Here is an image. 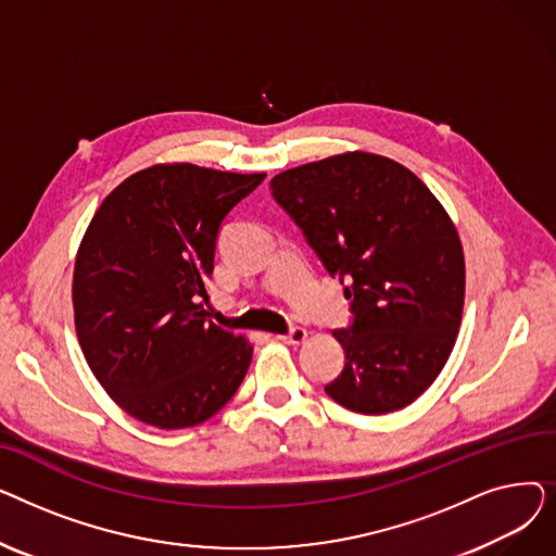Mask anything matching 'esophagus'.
Returning <instances> with one entry per match:
<instances>
[{"label": "esophagus", "instance_id": "34e87169", "mask_svg": "<svg viewBox=\"0 0 556 556\" xmlns=\"http://www.w3.org/2000/svg\"><path fill=\"white\" fill-rule=\"evenodd\" d=\"M279 340H283V342H288V344H300V342H304V340H306V329H302V327H293V329H290L288 333H281V336H279Z\"/></svg>", "mask_w": 556, "mask_h": 556}]
</instances>
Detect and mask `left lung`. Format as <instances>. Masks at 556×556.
Here are the masks:
<instances>
[{
	"mask_svg": "<svg viewBox=\"0 0 556 556\" xmlns=\"http://www.w3.org/2000/svg\"><path fill=\"white\" fill-rule=\"evenodd\" d=\"M270 189L352 300V327L333 331L344 369L325 392L361 415L410 405L462 323L464 252L442 202L413 170L363 151L288 168Z\"/></svg>",
	"mask_w": 556,
	"mask_h": 556,
	"instance_id": "left-lung-1",
	"label": "left lung"
}]
</instances>
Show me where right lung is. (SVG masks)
Instances as JSON below:
<instances>
[{"label":"right lung","instance_id":"right-lung-1","mask_svg":"<svg viewBox=\"0 0 556 556\" xmlns=\"http://www.w3.org/2000/svg\"><path fill=\"white\" fill-rule=\"evenodd\" d=\"M266 173L195 164L137 170L97 210L74 266V323L110 399L155 428L214 417L252 361L204 304L225 216Z\"/></svg>","mask_w":556,"mask_h":556}]
</instances>
